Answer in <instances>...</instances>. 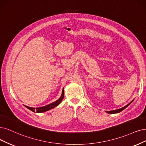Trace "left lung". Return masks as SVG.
Returning <instances> with one entry per match:
<instances>
[{
	"label": "left lung",
	"mask_w": 146,
	"mask_h": 146,
	"mask_svg": "<svg viewBox=\"0 0 146 146\" xmlns=\"http://www.w3.org/2000/svg\"><path fill=\"white\" fill-rule=\"evenodd\" d=\"M133 100L132 101V102H131L130 103H129V104H127L126 106H124V107H123V108H120V109H118V110H114V111H106L107 113H108V114H115V113H118V112H121L123 110H125V108H126L130 105L132 102H133Z\"/></svg>",
	"instance_id": "1"
}]
</instances>
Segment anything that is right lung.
Segmentation results:
<instances>
[{
  "mask_svg": "<svg viewBox=\"0 0 146 146\" xmlns=\"http://www.w3.org/2000/svg\"><path fill=\"white\" fill-rule=\"evenodd\" d=\"M64 90H62V95L61 96V98H59L58 100H57L56 101L54 102L53 103H52L50 104H48L46 106H42V107H40V108H31V107H29V106H25L27 108L30 110L31 111H32V112H46L47 111L50 110L53 108L56 107V106H58L59 104L61 103V101L62 100V99H64Z\"/></svg>",
  "mask_w": 146,
  "mask_h": 146,
  "instance_id": "right-lung-1",
  "label": "right lung"
}]
</instances>
